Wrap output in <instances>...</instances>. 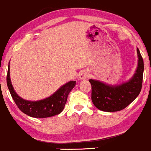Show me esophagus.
<instances>
[{
    "mask_svg": "<svg viewBox=\"0 0 151 151\" xmlns=\"http://www.w3.org/2000/svg\"><path fill=\"white\" fill-rule=\"evenodd\" d=\"M88 76H89V72L86 70H82L79 73V78L80 80H82V79H86L88 77Z\"/></svg>",
    "mask_w": 151,
    "mask_h": 151,
    "instance_id": "obj_1",
    "label": "esophagus"
}]
</instances>
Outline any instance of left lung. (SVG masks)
I'll list each match as a JSON object with an SVG mask.
<instances>
[{"label": "left lung", "instance_id": "obj_1", "mask_svg": "<svg viewBox=\"0 0 151 151\" xmlns=\"http://www.w3.org/2000/svg\"><path fill=\"white\" fill-rule=\"evenodd\" d=\"M138 65L129 80L120 84H111L96 79H89L91 84V101L99 110L106 112L121 111L136 99L141 92L144 70L143 60L137 48Z\"/></svg>", "mask_w": 151, "mask_h": 151}]
</instances>
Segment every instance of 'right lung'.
<instances>
[{
	"mask_svg": "<svg viewBox=\"0 0 151 151\" xmlns=\"http://www.w3.org/2000/svg\"><path fill=\"white\" fill-rule=\"evenodd\" d=\"M7 85L11 96L18 107L29 116L34 118H47L58 115L63 111L67 96L76 85V81H70L60 86L49 97L38 101H28L18 96L15 92L10 77V62L7 74Z\"/></svg>",
	"mask_w": 151,
	"mask_h": 151,
	"instance_id": "add662e5",
	"label": "right lung"
}]
</instances>
